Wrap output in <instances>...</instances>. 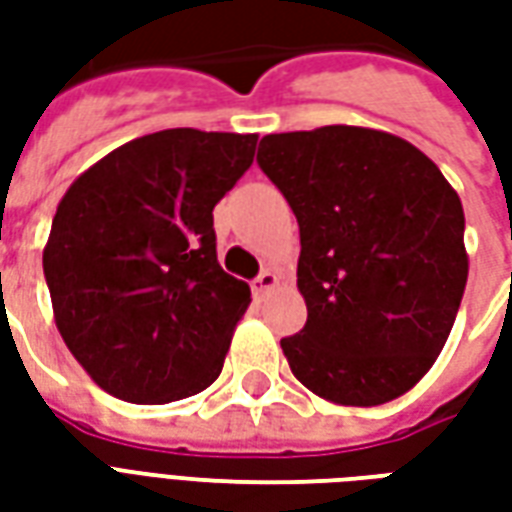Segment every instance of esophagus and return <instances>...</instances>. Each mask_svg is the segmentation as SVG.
<instances>
[{
	"label": "esophagus",
	"mask_w": 512,
	"mask_h": 512,
	"mask_svg": "<svg viewBox=\"0 0 512 512\" xmlns=\"http://www.w3.org/2000/svg\"><path fill=\"white\" fill-rule=\"evenodd\" d=\"M279 285V274L277 271H271V268H266V271H260L257 274V279L252 282V290H255L257 296H266L268 290H274Z\"/></svg>",
	"instance_id": "1"
}]
</instances>
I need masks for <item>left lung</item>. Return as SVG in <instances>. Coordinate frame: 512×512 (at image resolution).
<instances>
[{
  "instance_id": "8db88e82",
  "label": "left lung",
  "mask_w": 512,
  "mask_h": 512,
  "mask_svg": "<svg viewBox=\"0 0 512 512\" xmlns=\"http://www.w3.org/2000/svg\"><path fill=\"white\" fill-rule=\"evenodd\" d=\"M257 164L299 222L307 323L282 340L293 376L340 406L408 392L461 307V197L422 150L376 128L268 134Z\"/></svg>"
}]
</instances>
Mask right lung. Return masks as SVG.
Returning <instances> with one entry per match:
<instances>
[{"label": "right lung", "instance_id": "add662e5", "mask_svg": "<svg viewBox=\"0 0 512 512\" xmlns=\"http://www.w3.org/2000/svg\"><path fill=\"white\" fill-rule=\"evenodd\" d=\"M255 145L257 134L167 128L120 145L65 191L43 274L62 340L109 395L172 403L222 373L252 293L216 260L213 208Z\"/></svg>", "mask_w": 512, "mask_h": 512}]
</instances>
